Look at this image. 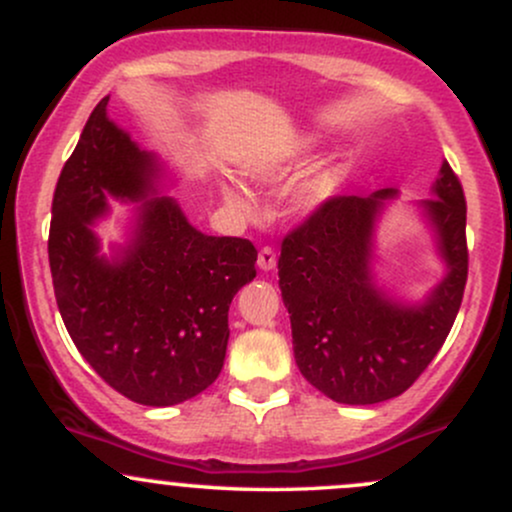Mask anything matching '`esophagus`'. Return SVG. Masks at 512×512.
<instances>
[{
  "label": "esophagus",
  "mask_w": 512,
  "mask_h": 512,
  "mask_svg": "<svg viewBox=\"0 0 512 512\" xmlns=\"http://www.w3.org/2000/svg\"><path fill=\"white\" fill-rule=\"evenodd\" d=\"M257 267L262 272H269V269L276 267V252L272 248H262L260 255H257Z\"/></svg>",
  "instance_id": "esophagus-1"
}]
</instances>
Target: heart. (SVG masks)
Masks as SVG:
<instances>
[{
    "label": "heart",
    "instance_id": "obj_1",
    "mask_svg": "<svg viewBox=\"0 0 512 512\" xmlns=\"http://www.w3.org/2000/svg\"><path fill=\"white\" fill-rule=\"evenodd\" d=\"M313 149L315 139H296V142L281 146V149H274L272 154H264L255 158V161H250L245 166V173L255 182L274 185V182L286 180L296 170H301L308 163V158L313 156ZM334 190H337V180L330 173H317L315 178H310L298 187L296 195H293V207H296V211H301V214H315L317 209L325 207L334 197ZM221 195L233 209L245 211L250 207L248 197H245V192L240 190L236 182L223 180Z\"/></svg>",
    "mask_w": 512,
    "mask_h": 512
}]
</instances>
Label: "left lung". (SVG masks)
I'll return each mask as SVG.
<instances>
[{"label": "left lung", "instance_id": "1", "mask_svg": "<svg viewBox=\"0 0 512 512\" xmlns=\"http://www.w3.org/2000/svg\"><path fill=\"white\" fill-rule=\"evenodd\" d=\"M431 192L419 209L445 274L421 303L395 298L373 274L375 223L397 197L392 187L332 197L281 243L279 289L296 366L334 402L378 404L402 395L450 334L467 284V204L448 161Z\"/></svg>", "mask_w": 512, "mask_h": 512}]
</instances>
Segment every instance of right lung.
I'll return each instance as SVG.
<instances>
[{
    "label": "right lung",
    "instance_id": "right-lung-1",
    "mask_svg": "<svg viewBox=\"0 0 512 512\" xmlns=\"http://www.w3.org/2000/svg\"><path fill=\"white\" fill-rule=\"evenodd\" d=\"M93 108L52 197L50 272L57 308L88 366L146 407H173L219 378L228 308L255 279L257 250L245 238L197 231L173 197L168 170ZM108 198L138 204L130 238L100 252L95 223Z\"/></svg>",
    "mask_w": 512,
    "mask_h": 512
}]
</instances>
